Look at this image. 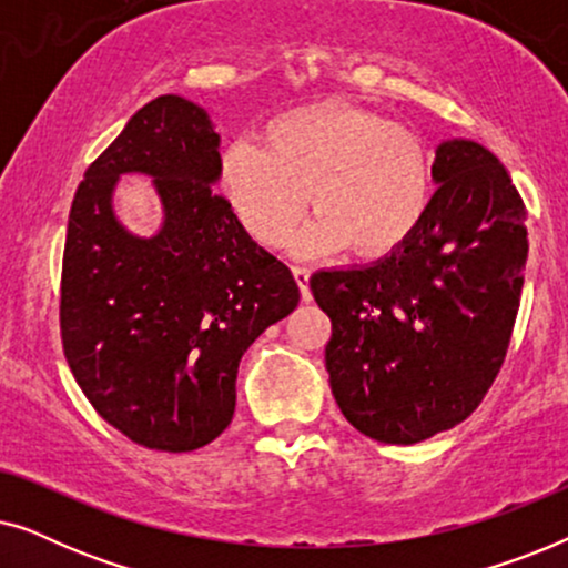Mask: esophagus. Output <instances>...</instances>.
I'll return each instance as SVG.
<instances>
[{
	"label": "esophagus",
	"mask_w": 568,
	"mask_h": 568,
	"mask_svg": "<svg viewBox=\"0 0 568 568\" xmlns=\"http://www.w3.org/2000/svg\"><path fill=\"white\" fill-rule=\"evenodd\" d=\"M292 274H294V282H297L300 292H302V300H305V302L313 300V294H310V268L294 266Z\"/></svg>",
	"instance_id": "obj_1"
}]
</instances>
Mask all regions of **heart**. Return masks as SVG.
Returning <instances> with one entry per match:
<instances>
[{
	"mask_svg": "<svg viewBox=\"0 0 568 568\" xmlns=\"http://www.w3.org/2000/svg\"><path fill=\"white\" fill-rule=\"evenodd\" d=\"M222 191L261 243L284 245L307 214L302 255L352 245L383 258L414 237L432 204L429 152L414 131L346 103L292 108L222 158Z\"/></svg>",
	"mask_w": 568,
	"mask_h": 568,
	"instance_id": "1",
	"label": "heart"
}]
</instances>
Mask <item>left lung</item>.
I'll list each match as a JSON object with an SVG mask.
<instances>
[{
  "instance_id": "1",
  "label": "left lung",
  "mask_w": 568,
  "mask_h": 568,
  "mask_svg": "<svg viewBox=\"0 0 568 568\" xmlns=\"http://www.w3.org/2000/svg\"><path fill=\"white\" fill-rule=\"evenodd\" d=\"M432 178L429 212L406 245L310 278L333 325V398L354 429L385 445H416L478 408L525 284L527 212L499 158L447 139Z\"/></svg>"
}]
</instances>
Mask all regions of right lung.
<instances>
[{"label":"right lung","mask_w":568,"mask_h":568,"mask_svg":"<svg viewBox=\"0 0 568 568\" xmlns=\"http://www.w3.org/2000/svg\"><path fill=\"white\" fill-rule=\"evenodd\" d=\"M153 178L163 224L118 222V178ZM220 134L204 108L160 95L92 162L69 212L61 341L92 408L136 445L191 453L235 414L247 346L297 307L300 286L214 191Z\"/></svg>","instance_id":"obj_1"}]
</instances>
